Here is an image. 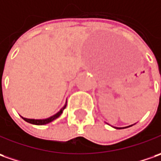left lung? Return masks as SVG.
<instances>
[{
  "mask_svg": "<svg viewBox=\"0 0 161 161\" xmlns=\"http://www.w3.org/2000/svg\"><path fill=\"white\" fill-rule=\"evenodd\" d=\"M116 128H117V127H116Z\"/></svg>",
  "mask_w": 161,
  "mask_h": 161,
  "instance_id": "8db88e82",
  "label": "left lung"
}]
</instances>
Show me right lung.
<instances>
[{"instance_id":"add662e5","label":"right lung","mask_w":161,"mask_h":161,"mask_svg":"<svg viewBox=\"0 0 161 161\" xmlns=\"http://www.w3.org/2000/svg\"><path fill=\"white\" fill-rule=\"evenodd\" d=\"M66 108V105L64 106L63 108H61L59 111H58V113L55 114V115H53V117H51V118H49V119H25V118H23V119L26 121V122H28V123H30V124H34V125H45V124H48V123H50V122H52L53 121L54 119H58V117L61 115L62 113V111H63L64 108Z\"/></svg>"}]
</instances>
